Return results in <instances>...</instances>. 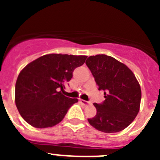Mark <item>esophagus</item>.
<instances>
[{"label":"esophagus","mask_w":160,"mask_h":160,"mask_svg":"<svg viewBox=\"0 0 160 160\" xmlns=\"http://www.w3.org/2000/svg\"><path fill=\"white\" fill-rule=\"evenodd\" d=\"M80 102H81L82 104H83V105H85V106L90 105V102H87V101H86V100H82V99L80 100Z\"/></svg>","instance_id":"1"}]
</instances>
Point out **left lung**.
Returning a JSON list of instances; mask_svg holds the SVG:
<instances>
[{
    "label": "left lung",
    "mask_w": 160,
    "mask_h": 160,
    "mask_svg": "<svg viewBox=\"0 0 160 160\" xmlns=\"http://www.w3.org/2000/svg\"><path fill=\"white\" fill-rule=\"evenodd\" d=\"M86 64L94 76L105 100L94 103L97 114L88 122L98 131L115 133L128 128L137 116L141 102V88L133 72L111 56L98 54Z\"/></svg>",
    "instance_id": "obj_1"
}]
</instances>
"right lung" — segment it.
Segmentation results:
<instances>
[{
    "label": "right lung",
    "mask_w": 160,
    "mask_h": 160,
    "mask_svg": "<svg viewBox=\"0 0 160 160\" xmlns=\"http://www.w3.org/2000/svg\"><path fill=\"white\" fill-rule=\"evenodd\" d=\"M87 58L50 53L32 61L20 72L15 102L25 122L36 128H46L64 118L70 107L78 101L63 95L65 86Z\"/></svg>",
    "instance_id": "obj_1"
}]
</instances>
